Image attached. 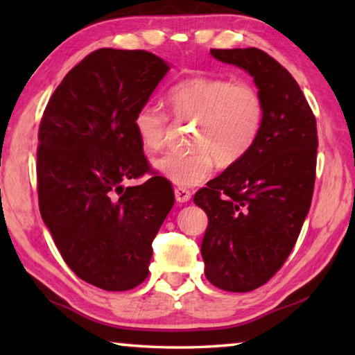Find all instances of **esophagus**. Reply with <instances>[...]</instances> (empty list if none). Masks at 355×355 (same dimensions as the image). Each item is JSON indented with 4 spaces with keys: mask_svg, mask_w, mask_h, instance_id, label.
<instances>
[{
    "mask_svg": "<svg viewBox=\"0 0 355 355\" xmlns=\"http://www.w3.org/2000/svg\"><path fill=\"white\" fill-rule=\"evenodd\" d=\"M175 200L178 203H184V202L191 200V192L184 188H177L175 189Z\"/></svg>",
    "mask_w": 355,
    "mask_h": 355,
    "instance_id": "obj_1",
    "label": "esophagus"
}]
</instances>
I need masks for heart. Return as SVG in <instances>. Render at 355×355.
<instances>
[{"mask_svg":"<svg viewBox=\"0 0 355 355\" xmlns=\"http://www.w3.org/2000/svg\"><path fill=\"white\" fill-rule=\"evenodd\" d=\"M173 116L197 122L191 153H169L155 161V169L173 184L192 188L211 175L214 163L232 166L254 147L264 120L263 97L244 80L194 76L169 92ZM133 127L148 153L163 150L169 116L158 105L146 103L136 111Z\"/></svg>","mask_w":355,"mask_h":355,"instance_id":"obj_1","label":"heart"}]
</instances>
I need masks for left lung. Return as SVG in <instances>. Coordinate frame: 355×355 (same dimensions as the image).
I'll return each mask as SVG.
<instances>
[{"mask_svg": "<svg viewBox=\"0 0 355 355\" xmlns=\"http://www.w3.org/2000/svg\"><path fill=\"white\" fill-rule=\"evenodd\" d=\"M209 53L248 71L264 103L263 128L254 147L194 196L208 216L200 248L207 279L220 290L248 293L282 268L309 214L316 119L290 71L264 51Z\"/></svg>", "mask_w": 355, "mask_h": 355, "instance_id": "8db88e82", "label": "left lung"}]
</instances>
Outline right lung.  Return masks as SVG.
I'll return each mask as SVG.
<instances>
[{"mask_svg":"<svg viewBox=\"0 0 355 355\" xmlns=\"http://www.w3.org/2000/svg\"><path fill=\"white\" fill-rule=\"evenodd\" d=\"M169 69L153 53L100 48L65 75L42 117V219L71 271L101 290L147 279L152 243L175 200L164 177L125 186L150 169L133 119Z\"/></svg>","mask_w":355,"mask_h":355,"instance_id":"right-lung-1","label":"right lung"}]
</instances>
